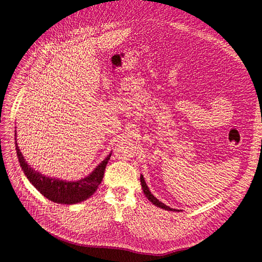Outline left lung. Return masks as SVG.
Here are the masks:
<instances>
[{"label": "left lung", "mask_w": 262, "mask_h": 262, "mask_svg": "<svg viewBox=\"0 0 262 262\" xmlns=\"http://www.w3.org/2000/svg\"><path fill=\"white\" fill-rule=\"evenodd\" d=\"M140 182H141V187H142L143 193H145L146 197H147L151 202H152V204H154L155 206H157V207H159V208L165 209V210H168V211H177L176 209H172V208H170L168 206L162 204L161 201H159V200L152 195V193H151V191L149 190V188H148V186H147V184H146V182H145V179H143L142 175L140 176Z\"/></svg>", "instance_id": "1"}]
</instances>
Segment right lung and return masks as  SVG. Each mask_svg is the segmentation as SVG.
I'll return each instance as SVG.
<instances>
[{
    "label": "right lung",
    "mask_w": 262,
    "mask_h": 262,
    "mask_svg": "<svg viewBox=\"0 0 262 262\" xmlns=\"http://www.w3.org/2000/svg\"><path fill=\"white\" fill-rule=\"evenodd\" d=\"M16 151H17L21 170L26 174L27 179L33 186L49 200L63 205L78 204V202L88 199L101 184L104 175L105 166L108 162L110 157H111V155H108L96 167V170L85 179L76 182H65L55 179H49V177L43 176L37 171H33V168L27 164L26 160L21 155L17 142H16Z\"/></svg>",
    "instance_id": "obj_1"
}]
</instances>
